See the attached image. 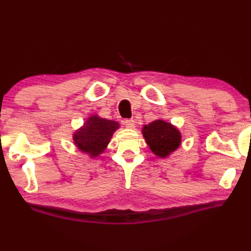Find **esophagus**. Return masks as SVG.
I'll return each mask as SVG.
<instances>
[{
	"mask_svg": "<svg viewBox=\"0 0 251 251\" xmlns=\"http://www.w3.org/2000/svg\"><path fill=\"white\" fill-rule=\"evenodd\" d=\"M124 124L127 128H134V127H135V121H134V119H126Z\"/></svg>",
	"mask_w": 251,
	"mask_h": 251,
	"instance_id": "esophagus-1",
	"label": "esophagus"
}]
</instances>
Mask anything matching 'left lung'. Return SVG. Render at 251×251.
<instances>
[{
    "instance_id": "1",
    "label": "left lung",
    "mask_w": 251,
    "mask_h": 251,
    "mask_svg": "<svg viewBox=\"0 0 251 251\" xmlns=\"http://www.w3.org/2000/svg\"><path fill=\"white\" fill-rule=\"evenodd\" d=\"M142 133L151 151L160 158L167 157L181 144L178 129L160 119L144 125Z\"/></svg>"
}]
</instances>
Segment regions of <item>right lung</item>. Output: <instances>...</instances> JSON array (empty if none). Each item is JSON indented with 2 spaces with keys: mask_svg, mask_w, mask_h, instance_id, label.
Listing matches in <instances>:
<instances>
[{
  "mask_svg": "<svg viewBox=\"0 0 251 251\" xmlns=\"http://www.w3.org/2000/svg\"><path fill=\"white\" fill-rule=\"evenodd\" d=\"M118 127V123L114 121L91 116L82 128L74 134V141L82 152L97 157L103 152Z\"/></svg>",
  "mask_w": 251,
  "mask_h": 251,
  "instance_id": "right-lung-1",
  "label": "right lung"
}]
</instances>
